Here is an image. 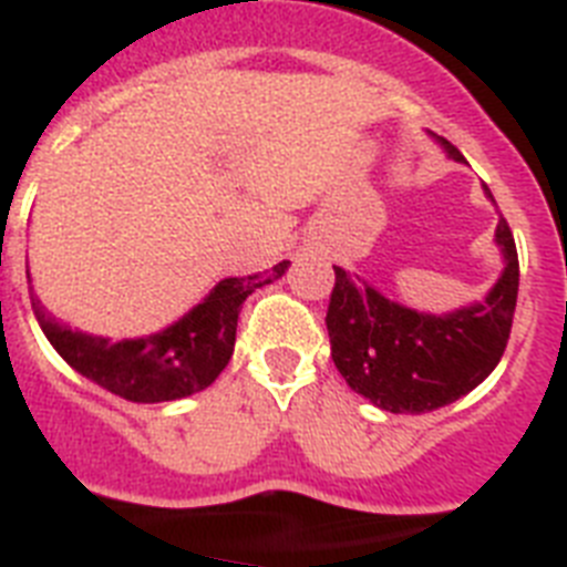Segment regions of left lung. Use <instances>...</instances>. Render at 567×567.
I'll return each mask as SVG.
<instances>
[{"instance_id":"8db88e82","label":"left lung","mask_w":567,"mask_h":567,"mask_svg":"<svg viewBox=\"0 0 567 567\" xmlns=\"http://www.w3.org/2000/svg\"><path fill=\"white\" fill-rule=\"evenodd\" d=\"M451 159L465 156L436 136ZM494 202L491 190L485 188ZM505 270L482 302L451 313H420L333 265L328 305L333 365L373 405L391 413H427L474 391L499 365L514 324L519 259L508 223L496 225Z\"/></svg>"}]
</instances>
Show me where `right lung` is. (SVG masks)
<instances>
[{
  "instance_id": "right-lung-1",
  "label": "right lung",
  "mask_w": 567,
  "mask_h": 567,
  "mask_svg": "<svg viewBox=\"0 0 567 567\" xmlns=\"http://www.w3.org/2000/svg\"><path fill=\"white\" fill-rule=\"evenodd\" d=\"M288 265L285 259L268 274L223 279L179 322L151 337L122 342L73 331L71 324L51 317L37 297H31V305L48 342L73 371L122 400L156 405L205 391L225 371L234 353L243 302L256 288L282 277Z\"/></svg>"
}]
</instances>
